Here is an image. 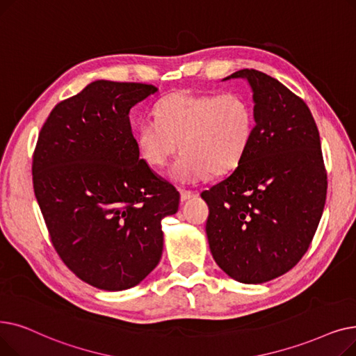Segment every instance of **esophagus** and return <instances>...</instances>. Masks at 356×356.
Listing matches in <instances>:
<instances>
[{"instance_id":"esophagus-1","label":"esophagus","mask_w":356,"mask_h":356,"mask_svg":"<svg viewBox=\"0 0 356 356\" xmlns=\"http://www.w3.org/2000/svg\"><path fill=\"white\" fill-rule=\"evenodd\" d=\"M179 195H181V202H185V201L191 200L193 197H195L197 193H194V191H187V190H181V191H179Z\"/></svg>"}]
</instances>
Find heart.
Returning <instances> with one entry per match:
<instances>
[{
    "label": "heart",
    "instance_id": "b5f03b06",
    "mask_svg": "<svg viewBox=\"0 0 356 356\" xmlns=\"http://www.w3.org/2000/svg\"><path fill=\"white\" fill-rule=\"evenodd\" d=\"M155 117L145 118L134 131L139 158L150 168H162L181 147L168 175L182 185L233 172L255 133L250 101L234 92L177 91L159 101Z\"/></svg>",
    "mask_w": 356,
    "mask_h": 356
}]
</instances>
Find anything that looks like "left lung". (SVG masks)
<instances>
[{"mask_svg":"<svg viewBox=\"0 0 356 356\" xmlns=\"http://www.w3.org/2000/svg\"><path fill=\"white\" fill-rule=\"evenodd\" d=\"M243 78L253 92L255 133L230 177L201 193L210 214L211 255L243 284H262L297 265L307 252L326 201V169L314 118L304 101L255 70Z\"/></svg>","mask_w":356,"mask_h":356,"instance_id":"8db88e82","label":"left lung"}]
</instances>
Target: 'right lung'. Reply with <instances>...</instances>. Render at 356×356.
Returning <instances> with one entry per match:
<instances>
[{"instance_id": "obj_1", "label": "right lung", "mask_w": 356, "mask_h": 356, "mask_svg": "<svg viewBox=\"0 0 356 356\" xmlns=\"http://www.w3.org/2000/svg\"><path fill=\"white\" fill-rule=\"evenodd\" d=\"M158 91L98 79L49 114L33 155V188L58 255L87 284L122 291L163 250L161 220L179 193L138 154L129 113Z\"/></svg>"}]
</instances>
